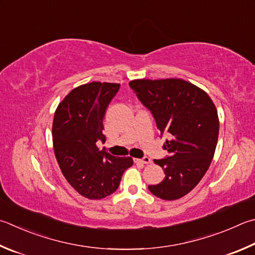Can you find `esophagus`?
Listing matches in <instances>:
<instances>
[{"label":"esophagus","mask_w":255,"mask_h":255,"mask_svg":"<svg viewBox=\"0 0 255 255\" xmlns=\"http://www.w3.org/2000/svg\"><path fill=\"white\" fill-rule=\"evenodd\" d=\"M135 163H138V164H143V165H148L151 163V159L149 158V157H143V158L141 159H135Z\"/></svg>","instance_id":"esophagus-1"}]
</instances>
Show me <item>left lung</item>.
<instances>
[{
	"label": "left lung",
	"instance_id": "1",
	"mask_svg": "<svg viewBox=\"0 0 255 255\" xmlns=\"http://www.w3.org/2000/svg\"><path fill=\"white\" fill-rule=\"evenodd\" d=\"M129 86L151 112L159 131L169 136L164 145L169 156L154 160L165 178L148 189L161 200H178L201 182L214 157L220 128L215 105L201 88L177 78L135 79Z\"/></svg>",
	"mask_w": 255,
	"mask_h": 255
}]
</instances>
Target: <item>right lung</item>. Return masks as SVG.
Segmentation results:
<instances>
[{"instance_id": "1", "label": "right lung", "mask_w": 255, "mask_h": 255, "mask_svg": "<svg viewBox=\"0 0 255 255\" xmlns=\"http://www.w3.org/2000/svg\"><path fill=\"white\" fill-rule=\"evenodd\" d=\"M119 83L94 81L72 89L59 104L52 125L53 149L67 182L89 200H101L118 188L131 157H115L99 149L106 109Z\"/></svg>"}]
</instances>
